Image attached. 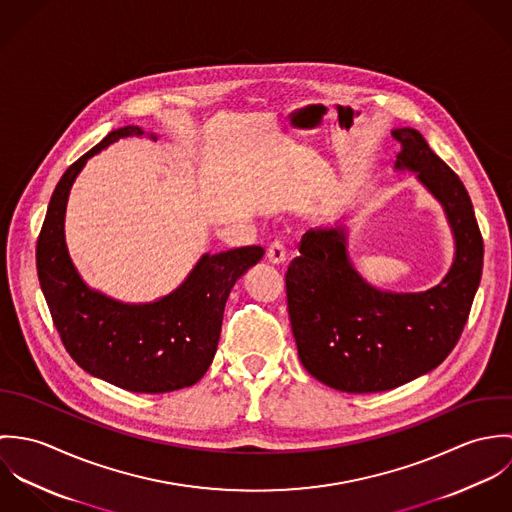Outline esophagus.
Wrapping results in <instances>:
<instances>
[{"label":"esophagus","instance_id":"1","mask_svg":"<svg viewBox=\"0 0 512 512\" xmlns=\"http://www.w3.org/2000/svg\"><path fill=\"white\" fill-rule=\"evenodd\" d=\"M266 258H268L270 264H276V266L284 264L286 262V248H284V244L280 240H274L268 246V250H266Z\"/></svg>","mask_w":512,"mask_h":512}]
</instances>
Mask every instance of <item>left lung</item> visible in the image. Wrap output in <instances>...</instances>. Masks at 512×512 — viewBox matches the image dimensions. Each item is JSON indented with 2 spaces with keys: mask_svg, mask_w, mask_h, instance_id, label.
Returning a JSON list of instances; mask_svg holds the SVG:
<instances>
[{
  "mask_svg": "<svg viewBox=\"0 0 512 512\" xmlns=\"http://www.w3.org/2000/svg\"><path fill=\"white\" fill-rule=\"evenodd\" d=\"M398 171H414L445 211L455 256L438 286L382 292L353 268L343 224L311 228L286 272L297 355L319 382L351 394L384 392L441 365L457 345L481 282L483 238L467 189L414 128L392 132Z\"/></svg>",
  "mask_w": 512,
  "mask_h": 512,
  "instance_id": "left-lung-1",
  "label": "left lung"
}]
</instances>
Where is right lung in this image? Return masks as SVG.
<instances>
[{
    "instance_id": "add662e5",
    "label": "right lung",
    "mask_w": 512,
    "mask_h": 512,
    "mask_svg": "<svg viewBox=\"0 0 512 512\" xmlns=\"http://www.w3.org/2000/svg\"><path fill=\"white\" fill-rule=\"evenodd\" d=\"M130 136H144V130L126 126L110 132L65 171L37 240V274L53 323L76 365L118 388L163 394L203 378L217 353L228 293L260 262L264 248L203 254L175 292L153 303H122L90 290L65 242L69 193L92 155Z\"/></svg>"
}]
</instances>
